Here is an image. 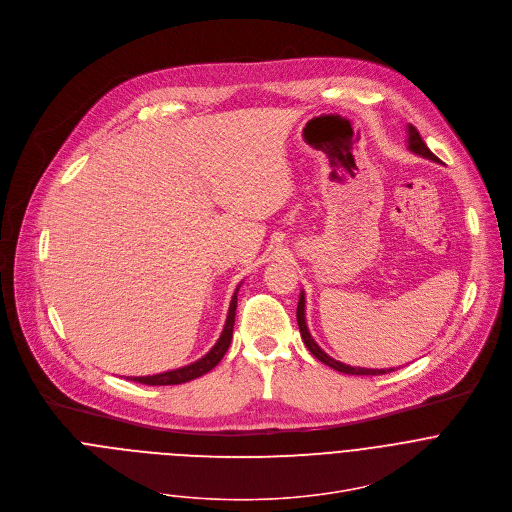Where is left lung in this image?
I'll return each instance as SVG.
<instances>
[{
	"instance_id": "8db88e82",
	"label": "left lung",
	"mask_w": 512,
	"mask_h": 512,
	"mask_svg": "<svg viewBox=\"0 0 512 512\" xmlns=\"http://www.w3.org/2000/svg\"><path fill=\"white\" fill-rule=\"evenodd\" d=\"M409 149L415 151V153H419V155H423V157H429V159L437 161V155L427 147V143L423 141V137H421V133L417 131L415 125H409ZM297 323H299V331H301V339H303L305 347L311 351V355H313L315 359H319L321 363L329 365L331 369L341 371V373H345V375H385V373H391V371H393V369H361V367H351V365H343V363L331 359L329 355H325V353L319 349V345L313 341V337L309 335V329H307V323H305V297H303V295H301L299 305H297Z\"/></svg>"
}]
</instances>
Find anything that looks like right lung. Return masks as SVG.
<instances>
[{"label":"right lung","instance_id":"right-lung-1","mask_svg":"<svg viewBox=\"0 0 512 512\" xmlns=\"http://www.w3.org/2000/svg\"><path fill=\"white\" fill-rule=\"evenodd\" d=\"M239 291V289H237ZM237 291L231 299V305H229V315H227V321H225V329L217 341V345L203 357L199 359L197 363L193 365H187L183 369H175V371H167V373H161V375H153V377H133V381L137 383H143V385H181V383H187L191 379H197L205 373H209L221 359L223 355L227 353L229 345H231V337H233V323H235V309H237Z\"/></svg>","mask_w":512,"mask_h":512}]
</instances>
